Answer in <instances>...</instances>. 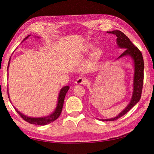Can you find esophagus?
Listing matches in <instances>:
<instances>
[{"label":"esophagus","instance_id":"34e87169","mask_svg":"<svg viewBox=\"0 0 154 154\" xmlns=\"http://www.w3.org/2000/svg\"><path fill=\"white\" fill-rule=\"evenodd\" d=\"M87 81L85 79V78L83 77H79L76 80V81L75 82V83L76 85H85Z\"/></svg>","mask_w":154,"mask_h":154}]
</instances>
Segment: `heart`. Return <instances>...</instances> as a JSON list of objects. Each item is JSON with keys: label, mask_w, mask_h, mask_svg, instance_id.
<instances>
[{"label": "heart", "mask_w": 154, "mask_h": 154, "mask_svg": "<svg viewBox=\"0 0 154 154\" xmlns=\"http://www.w3.org/2000/svg\"><path fill=\"white\" fill-rule=\"evenodd\" d=\"M90 49H91V47H90L89 45H86L83 47V48H82V51H84V52H86V51H89Z\"/></svg>", "instance_id": "heart-1"}]
</instances>
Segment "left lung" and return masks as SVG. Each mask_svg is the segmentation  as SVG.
Wrapping results in <instances>:
<instances>
[{"label":"left lung","instance_id":"8db88e82","mask_svg":"<svg viewBox=\"0 0 154 154\" xmlns=\"http://www.w3.org/2000/svg\"><path fill=\"white\" fill-rule=\"evenodd\" d=\"M109 34L115 35L116 38V44L118 48L125 50L124 52L117 59L122 57H128L132 60L133 64L134 73L133 81V92L131 100L126 107L121 111L118 115L111 118L108 119H97L101 121H113L124 116L130 109L133 107L139 101L142 89L143 86L144 79V60L143 55L137 47L134 45L130 39L125 35L120 30H113L107 32Z\"/></svg>","mask_w":154,"mask_h":154}]
</instances>
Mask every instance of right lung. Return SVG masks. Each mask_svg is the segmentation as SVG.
Wrapping results in <instances>:
<instances>
[{
	"label": "right lung",
	"instance_id": "right-lung-1",
	"mask_svg": "<svg viewBox=\"0 0 154 154\" xmlns=\"http://www.w3.org/2000/svg\"><path fill=\"white\" fill-rule=\"evenodd\" d=\"M30 36H31L30 34L29 35V36H27L21 42V43H22L23 42L25 41L26 39H28L29 37ZM35 37L40 38L39 36H35ZM10 63V59L9 62H8V71ZM69 89V86H64V87H62L60 89V92H59V94H58V100H57V106H56V108L54 109V110L53 112H51L50 115H47V116H42V117H31V116H26V115H24V114L22 113L21 112H20L19 111H18V109L15 108L14 106H13V107H14V109H15V111H16V112L23 118V119H24L26 122H29V123H30V124H34V125H45L50 124V123H51V122H54L55 120L57 119V118L59 117V116L60 115L62 110V107H63V104H64V101L66 94L67 92L68 91ZM8 98L10 100V103L12 104V103H11V101L10 100L8 90Z\"/></svg>",
	"mask_w": 154,
	"mask_h": 154
}]
</instances>
